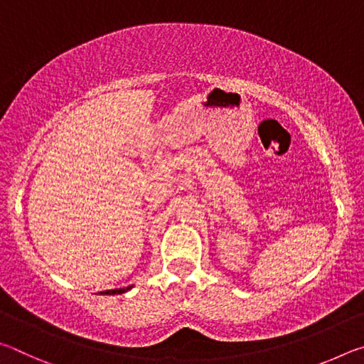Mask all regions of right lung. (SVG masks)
Here are the masks:
<instances>
[{
  "mask_svg": "<svg viewBox=\"0 0 364 364\" xmlns=\"http://www.w3.org/2000/svg\"><path fill=\"white\" fill-rule=\"evenodd\" d=\"M133 286H128V287H123V289H112V291H106V292H101V295H115V294H123L127 291H130Z\"/></svg>",
  "mask_w": 364,
  "mask_h": 364,
  "instance_id": "add662e5",
  "label": "right lung"
}]
</instances>
